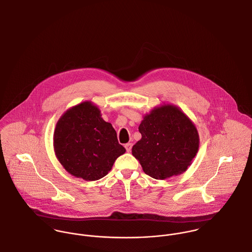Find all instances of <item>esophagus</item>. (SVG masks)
Here are the masks:
<instances>
[{
  "instance_id": "obj_1",
  "label": "esophagus",
  "mask_w": 252,
  "mask_h": 252,
  "mask_svg": "<svg viewBox=\"0 0 252 252\" xmlns=\"http://www.w3.org/2000/svg\"><path fill=\"white\" fill-rule=\"evenodd\" d=\"M125 147H126V151L127 152H129L130 150H131V147H132V144L131 143H126V144H125Z\"/></svg>"
}]
</instances>
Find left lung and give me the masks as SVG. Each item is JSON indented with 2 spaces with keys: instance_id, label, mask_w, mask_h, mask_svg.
<instances>
[{
  "instance_id": "8db88e82",
  "label": "left lung",
  "mask_w": 252,
  "mask_h": 252,
  "mask_svg": "<svg viewBox=\"0 0 252 252\" xmlns=\"http://www.w3.org/2000/svg\"><path fill=\"white\" fill-rule=\"evenodd\" d=\"M138 130L141 139L131 152L143 172L153 179L165 180L183 174L198 151V131L177 106L154 108L144 116Z\"/></svg>"
}]
</instances>
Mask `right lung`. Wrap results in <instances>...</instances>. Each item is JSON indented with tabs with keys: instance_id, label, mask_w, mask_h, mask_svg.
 <instances>
[{
	"instance_id": "right-lung-1",
	"label": "right lung",
	"mask_w": 252,
	"mask_h": 252,
	"mask_svg": "<svg viewBox=\"0 0 252 252\" xmlns=\"http://www.w3.org/2000/svg\"><path fill=\"white\" fill-rule=\"evenodd\" d=\"M55 154L70 175L85 181H97L112 169L126 152L110 123L92 102L68 109L58 121L54 132Z\"/></svg>"
}]
</instances>
